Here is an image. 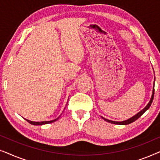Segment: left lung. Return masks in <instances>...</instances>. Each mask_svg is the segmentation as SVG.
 <instances>
[{
  "mask_svg": "<svg viewBox=\"0 0 160 160\" xmlns=\"http://www.w3.org/2000/svg\"><path fill=\"white\" fill-rule=\"evenodd\" d=\"M154 88H153V92H152V98H151L150 101H149V102H148V103L147 106H146L145 107V108H144L143 109V110H141V111H140V112L138 113L136 115L133 116L132 117L130 118V119H127V120H124V121H122V122H115V121H111V120H108V119H106V118H104V117H102V119H103L105 120V121H106V122H109V123L114 124H123V125H126V124H129L132 123V122H135V120H137L138 119V118H139L140 117H141V116L143 115V113L144 112H145L146 111H147L148 108H149V107L151 106V105H152V103L153 99H154Z\"/></svg>",
  "mask_w": 160,
  "mask_h": 160,
  "instance_id": "obj_1",
  "label": "left lung"
}]
</instances>
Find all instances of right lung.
Wrapping results in <instances>:
<instances>
[{"instance_id":"obj_1","label":"right lung","mask_w":160,"mask_h":160,"mask_svg":"<svg viewBox=\"0 0 160 160\" xmlns=\"http://www.w3.org/2000/svg\"><path fill=\"white\" fill-rule=\"evenodd\" d=\"M59 119L58 118H57L56 119H54V120H51V121H46V122H32V121H30V120H28L26 119V121H28L29 122L30 124H33V125H43V124H49V123H52V122L57 121Z\"/></svg>"}]
</instances>
